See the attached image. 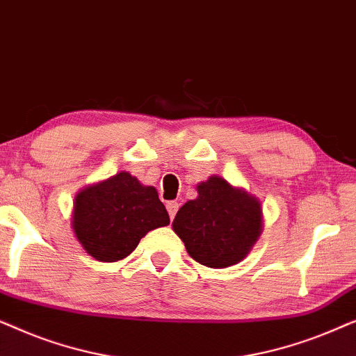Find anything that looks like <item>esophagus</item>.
I'll return each instance as SVG.
<instances>
[{
    "mask_svg": "<svg viewBox=\"0 0 356 356\" xmlns=\"http://www.w3.org/2000/svg\"><path fill=\"white\" fill-rule=\"evenodd\" d=\"M167 211H168V216H170V218H175V216H177V212H178V202L177 201H170V202H167Z\"/></svg>",
    "mask_w": 356,
    "mask_h": 356,
    "instance_id": "obj_1",
    "label": "esophagus"
}]
</instances>
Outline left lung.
<instances>
[{
	"mask_svg": "<svg viewBox=\"0 0 356 356\" xmlns=\"http://www.w3.org/2000/svg\"><path fill=\"white\" fill-rule=\"evenodd\" d=\"M173 220L188 254L199 264L223 269L240 262L261 233V204L256 197L211 177L197 186Z\"/></svg>",
	"mask_w": 356,
	"mask_h": 356,
	"instance_id": "obj_1",
	"label": "left lung"
}]
</instances>
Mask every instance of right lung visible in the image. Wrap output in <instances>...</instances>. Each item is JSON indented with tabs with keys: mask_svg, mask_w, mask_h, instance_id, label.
Segmentation results:
<instances>
[{
	"mask_svg": "<svg viewBox=\"0 0 356 356\" xmlns=\"http://www.w3.org/2000/svg\"><path fill=\"white\" fill-rule=\"evenodd\" d=\"M170 223L168 212L152 186L121 172L76 196L72 228L84 250L102 262L128 257L140 238Z\"/></svg>",
	"mask_w": 356,
	"mask_h": 356,
	"instance_id": "1",
	"label": "right lung"
}]
</instances>
